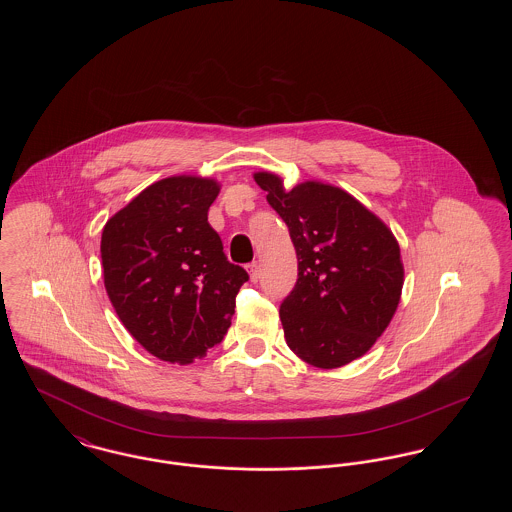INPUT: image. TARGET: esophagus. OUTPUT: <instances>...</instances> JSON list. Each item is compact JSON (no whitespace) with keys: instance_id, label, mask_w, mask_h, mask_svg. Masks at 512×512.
I'll list each match as a JSON object with an SVG mask.
<instances>
[{"instance_id":"1","label":"esophagus","mask_w":512,"mask_h":512,"mask_svg":"<svg viewBox=\"0 0 512 512\" xmlns=\"http://www.w3.org/2000/svg\"><path fill=\"white\" fill-rule=\"evenodd\" d=\"M247 272H249V280H251V282H257V280H259V265H257V263L247 265Z\"/></svg>"}]
</instances>
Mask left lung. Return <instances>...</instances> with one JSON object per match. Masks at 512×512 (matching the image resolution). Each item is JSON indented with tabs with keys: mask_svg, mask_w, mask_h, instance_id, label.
Returning <instances> with one entry per match:
<instances>
[{
	"mask_svg": "<svg viewBox=\"0 0 512 512\" xmlns=\"http://www.w3.org/2000/svg\"><path fill=\"white\" fill-rule=\"evenodd\" d=\"M290 228L299 278L280 307L286 343L317 368L363 357L386 332L405 282L401 249L370 209L338 186L305 180L286 190L274 172H253Z\"/></svg>",
	"mask_w": 512,
	"mask_h": 512,
	"instance_id": "obj_1",
	"label": "left lung"
}]
</instances>
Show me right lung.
I'll list each match as a JSON object with an SVG mask.
<instances>
[{
    "label": "right lung",
    "instance_id": "add662e5",
    "mask_svg": "<svg viewBox=\"0 0 512 512\" xmlns=\"http://www.w3.org/2000/svg\"><path fill=\"white\" fill-rule=\"evenodd\" d=\"M220 182L174 174L105 222L103 284L124 328L153 357L190 365L232 324L247 272L226 261L207 222Z\"/></svg>",
    "mask_w": 512,
    "mask_h": 512
}]
</instances>
